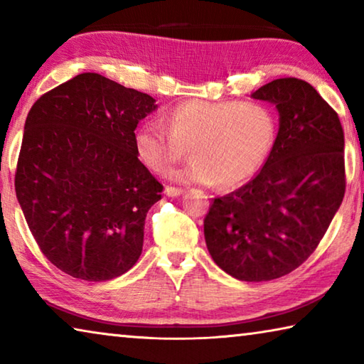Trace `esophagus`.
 <instances>
[{
  "label": "esophagus",
  "instance_id": "obj_1",
  "mask_svg": "<svg viewBox=\"0 0 364 364\" xmlns=\"http://www.w3.org/2000/svg\"><path fill=\"white\" fill-rule=\"evenodd\" d=\"M183 193H184V191L181 188H173V186L165 188V194H167L168 197H178V196H181Z\"/></svg>",
  "mask_w": 364,
  "mask_h": 364
}]
</instances>
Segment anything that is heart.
I'll use <instances>...</instances> for the list:
<instances>
[{"mask_svg": "<svg viewBox=\"0 0 364 364\" xmlns=\"http://www.w3.org/2000/svg\"><path fill=\"white\" fill-rule=\"evenodd\" d=\"M167 128L146 122L134 132V147L146 167L165 171L193 159L168 176L178 183L236 186L262 167L276 141L273 109L257 101L189 100L167 114Z\"/></svg>", "mask_w": 364, "mask_h": 364, "instance_id": "1", "label": "heart"}]
</instances>
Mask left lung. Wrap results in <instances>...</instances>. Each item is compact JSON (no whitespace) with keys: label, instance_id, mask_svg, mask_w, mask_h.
Here are the masks:
<instances>
[{"label":"left lung","instance_id":"8db88e82","mask_svg":"<svg viewBox=\"0 0 364 364\" xmlns=\"http://www.w3.org/2000/svg\"><path fill=\"white\" fill-rule=\"evenodd\" d=\"M254 100L273 102L279 130L255 178L213 199L204 236L213 262L247 282L278 279L318 247L345 194L338 115L304 80H273Z\"/></svg>","mask_w":364,"mask_h":364}]
</instances>
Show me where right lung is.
Listing matches in <instances>:
<instances>
[{
    "label": "right lung",
    "mask_w": 364,
    "mask_h": 364,
    "mask_svg": "<svg viewBox=\"0 0 364 364\" xmlns=\"http://www.w3.org/2000/svg\"><path fill=\"white\" fill-rule=\"evenodd\" d=\"M149 95L80 73L30 109L16 196L49 262L83 281H109L138 262L144 220L164 186L138 159L134 130Z\"/></svg>",
    "instance_id": "1"
}]
</instances>
